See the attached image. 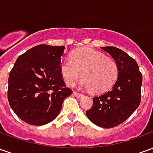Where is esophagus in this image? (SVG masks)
Here are the masks:
<instances>
[{"mask_svg": "<svg viewBox=\"0 0 153 153\" xmlns=\"http://www.w3.org/2000/svg\"><path fill=\"white\" fill-rule=\"evenodd\" d=\"M73 94H74V96L77 97H79V98L83 97V94H82V93H77V92H74Z\"/></svg>", "mask_w": 153, "mask_h": 153, "instance_id": "1", "label": "esophagus"}]
</instances>
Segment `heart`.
<instances>
[{"label": "heart", "instance_id": "heart-1", "mask_svg": "<svg viewBox=\"0 0 153 153\" xmlns=\"http://www.w3.org/2000/svg\"><path fill=\"white\" fill-rule=\"evenodd\" d=\"M60 70L64 81L72 86L81 75L79 85L94 93L106 92L118 78L119 69L115 60L91 48L74 51L71 59L60 61Z\"/></svg>", "mask_w": 153, "mask_h": 153}]
</instances>
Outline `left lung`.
I'll return each instance as SVG.
<instances>
[{
	"label": "left lung",
	"instance_id": "8db88e82",
	"mask_svg": "<svg viewBox=\"0 0 153 153\" xmlns=\"http://www.w3.org/2000/svg\"><path fill=\"white\" fill-rule=\"evenodd\" d=\"M117 63L119 74L111 89L93 97L86 115L93 124L110 128L120 125L134 112L141 102L142 74L134 59L115 47H101Z\"/></svg>",
	"mask_w": 153,
	"mask_h": 153
}]
</instances>
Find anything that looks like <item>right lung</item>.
I'll return each instance as SVG.
<instances>
[{
  "instance_id": "1",
  "label": "right lung",
  "mask_w": 153,
  "mask_h": 153,
  "mask_svg": "<svg viewBox=\"0 0 153 153\" xmlns=\"http://www.w3.org/2000/svg\"><path fill=\"white\" fill-rule=\"evenodd\" d=\"M65 48L38 45L19 56L10 73V106L29 125L52 121L59 115L64 99L72 93L65 87L60 70Z\"/></svg>"
}]
</instances>
